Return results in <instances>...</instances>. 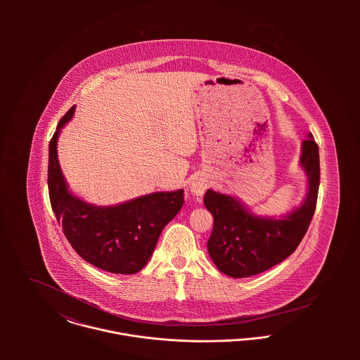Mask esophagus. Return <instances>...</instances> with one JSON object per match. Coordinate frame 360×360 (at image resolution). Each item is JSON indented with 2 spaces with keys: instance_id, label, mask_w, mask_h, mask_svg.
<instances>
[{
  "instance_id": "esophagus-1",
  "label": "esophagus",
  "mask_w": 360,
  "mask_h": 360,
  "mask_svg": "<svg viewBox=\"0 0 360 360\" xmlns=\"http://www.w3.org/2000/svg\"><path fill=\"white\" fill-rule=\"evenodd\" d=\"M190 190L194 195H202L205 193L206 183L201 179H195L191 184H190Z\"/></svg>"
}]
</instances>
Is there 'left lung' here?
Listing matches in <instances>:
<instances>
[{"instance_id": "8db88e82", "label": "left lung", "mask_w": 360, "mask_h": 360, "mask_svg": "<svg viewBox=\"0 0 360 360\" xmlns=\"http://www.w3.org/2000/svg\"><path fill=\"white\" fill-rule=\"evenodd\" d=\"M301 166L308 176L307 198L280 219L257 216L230 195L206 191L204 204L213 216L207 252L221 273L234 278L259 274L298 248L314 214L320 184L319 147L311 134L302 143Z\"/></svg>"}]
</instances>
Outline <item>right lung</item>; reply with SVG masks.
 <instances>
[{
	"label": "right lung",
	"mask_w": 360,
	"mask_h": 360,
	"mask_svg": "<svg viewBox=\"0 0 360 360\" xmlns=\"http://www.w3.org/2000/svg\"><path fill=\"white\" fill-rule=\"evenodd\" d=\"M73 113L75 106L59 120L49 147L52 210L72 248L86 262L109 273L134 274L147 264L163 227L181 209L184 191L153 193L115 206L91 205L75 197L56 154L59 131Z\"/></svg>",
	"instance_id": "obj_1"
}]
</instances>
